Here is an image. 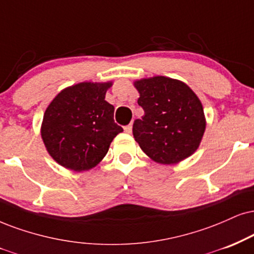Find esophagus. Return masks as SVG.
I'll return each instance as SVG.
<instances>
[{
    "instance_id": "1",
    "label": "esophagus",
    "mask_w": 254,
    "mask_h": 254,
    "mask_svg": "<svg viewBox=\"0 0 254 254\" xmlns=\"http://www.w3.org/2000/svg\"><path fill=\"white\" fill-rule=\"evenodd\" d=\"M124 129L126 133H132V125H127V126H125Z\"/></svg>"
}]
</instances>
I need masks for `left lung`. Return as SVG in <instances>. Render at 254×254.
Masks as SVG:
<instances>
[{
    "mask_svg": "<svg viewBox=\"0 0 254 254\" xmlns=\"http://www.w3.org/2000/svg\"><path fill=\"white\" fill-rule=\"evenodd\" d=\"M145 115L133 124L141 149L159 164H177L199 147L206 122L202 105L187 84L165 76L135 81Z\"/></svg>",
    "mask_w": 254,
    "mask_h": 254,
    "instance_id": "left-lung-1",
    "label": "left lung"
}]
</instances>
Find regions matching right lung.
Segmentation results:
<instances>
[{"label": "right lung", "mask_w": 254, "mask_h": 254, "mask_svg": "<svg viewBox=\"0 0 254 254\" xmlns=\"http://www.w3.org/2000/svg\"><path fill=\"white\" fill-rule=\"evenodd\" d=\"M112 82H82L59 93L43 115L41 135L56 162L75 172L95 167L122 127L105 100Z\"/></svg>", "instance_id": "1"}]
</instances>
